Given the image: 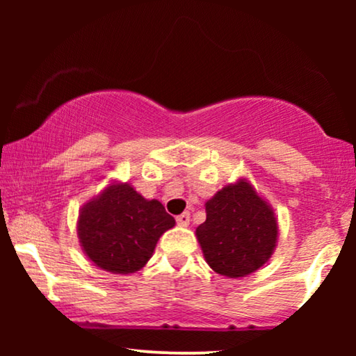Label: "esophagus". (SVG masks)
<instances>
[{
  "instance_id": "obj_1",
  "label": "esophagus",
  "mask_w": 356,
  "mask_h": 356,
  "mask_svg": "<svg viewBox=\"0 0 356 356\" xmlns=\"http://www.w3.org/2000/svg\"><path fill=\"white\" fill-rule=\"evenodd\" d=\"M177 223L179 227H188L189 225V213L188 212H183L181 216L177 217Z\"/></svg>"
}]
</instances>
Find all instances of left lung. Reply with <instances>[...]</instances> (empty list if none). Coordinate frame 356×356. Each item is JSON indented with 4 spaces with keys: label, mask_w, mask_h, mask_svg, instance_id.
<instances>
[{
    "label": "left lung",
    "mask_w": 356,
    "mask_h": 356,
    "mask_svg": "<svg viewBox=\"0 0 356 356\" xmlns=\"http://www.w3.org/2000/svg\"><path fill=\"white\" fill-rule=\"evenodd\" d=\"M196 236L211 269L238 279L270 259L279 222L270 204L246 178H240L206 202V222L196 228Z\"/></svg>",
    "instance_id": "obj_1"
}]
</instances>
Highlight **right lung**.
I'll list each match as a JSON object with an SVG mask.
<instances>
[{
  "instance_id": "1",
  "label": "right lung",
  "mask_w": 356,
  "mask_h": 356,
  "mask_svg": "<svg viewBox=\"0 0 356 356\" xmlns=\"http://www.w3.org/2000/svg\"><path fill=\"white\" fill-rule=\"evenodd\" d=\"M175 218L157 199H145L129 183L113 181L81 207L77 236L84 254L111 274H134L152 257L159 238Z\"/></svg>"
}]
</instances>
